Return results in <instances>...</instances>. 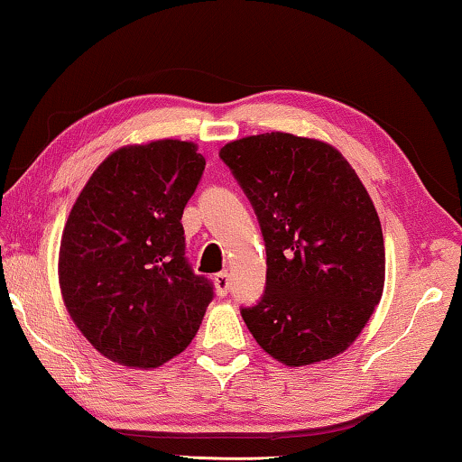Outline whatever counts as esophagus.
<instances>
[{
	"label": "esophagus",
	"mask_w": 462,
	"mask_h": 462,
	"mask_svg": "<svg viewBox=\"0 0 462 462\" xmlns=\"http://www.w3.org/2000/svg\"><path fill=\"white\" fill-rule=\"evenodd\" d=\"M214 285H216L219 296H226L230 290V275L226 273V271H219V273H216V277H214Z\"/></svg>",
	"instance_id": "1"
}]
</instances>
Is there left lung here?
Listing matches in <instances>:
<instances>
[{
	"label": "left lung",
	"mask_w": 462,
	"mask_h": 462,
	"mask_svg": "<svg viewBox=\"0 0 462 462\" xmlns=\"http://www.w3.org/2000/svg\"><path fill=\"white\" fill-rule=\"evenodd\" d=\"M219 158L265 240V294L240 310L248 331L290 368L346 351L384 288L383 228L356 171L333 145L282 131L226 143Z\"/></svg>",
	"instance_id": "8db88e82"
}]
</instances>
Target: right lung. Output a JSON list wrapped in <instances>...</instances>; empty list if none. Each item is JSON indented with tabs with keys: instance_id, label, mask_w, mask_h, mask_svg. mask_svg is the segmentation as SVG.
<instances>
[{
	"instance_id": "add662e5",
	"label": "right lung",
	"mask_w": 462,
	"mask_h": 462,
	"mask_svg": "<svg viewBox=\"0 0 462 462\" xmlns=\"http://www.w3.org/2000/svg\"><path fill=\"white\" fill-rule=\"evenodd\" d=\"M203 171L191 142L125 145L73 203L60 248L61 296L111 362L158 368L199 331L214 283L189 265L180 217Z\"/></svg>"
}]
</instances>
